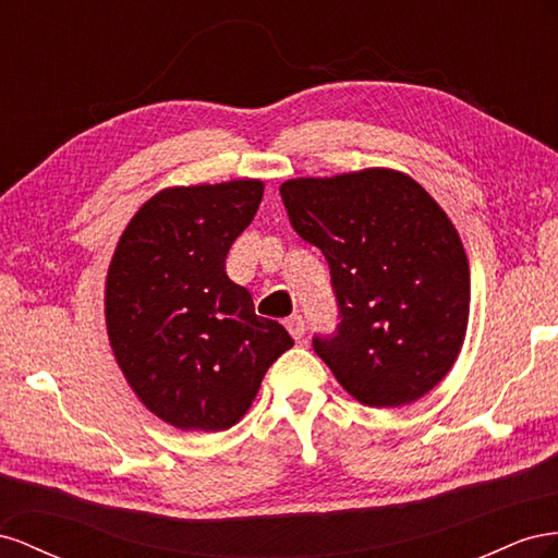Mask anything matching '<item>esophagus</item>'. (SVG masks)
<instances>
[{"instance_id": "34e87169", "label": "esophagus", "mask_w": 558, "mask_h": 558, "mask_svg": "<svg viewBox=\"0 0 558 558\" xmlns=\"http://www.w3.org/2000/svg\"><path fill=\"white\" fill-rule=\"evenodd\" d=\"M284 327H288V331L292 333V337L296 339V341H301L304 339V333H306V320L301 315H290L288 320H284Z\"/></svg>"}]
</instances>
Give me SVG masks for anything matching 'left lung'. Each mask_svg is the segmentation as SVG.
<instances>
[{"label": "left lung", "mask_w": 558, "mask_h": 558, "mask_svg": "<svg viewBox=\"0 0 558 558\" xmlns=\"http://www.w3.org/2000/svg\"><path fill=\"white\" fill-rule=\"evenodd\" d=\"M292 229L325 254L339 325L313 350L367 407H404L449 374L465 339L470 266L435 198L372 168L280 186Z\"/></svg>", "instance_id": "1"}]
</instances>
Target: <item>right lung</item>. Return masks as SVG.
<instances>
[{"label":"right lung","instance_id":"add662e5","mask_svg":"<svg viewBox=\"0 0 558 558\" xmlns=\"http://www.w3.org/2000/svg\"><path fill=\"white\" fill-rule=\"evenodd\" d=\"M262 196L259 180L166 189L137 210L111 257V348L142 404L174 427L229 429L294 345L227 276V254Z\"/></svg>","mask_w":558,"mask_h":558}]
</instances>
